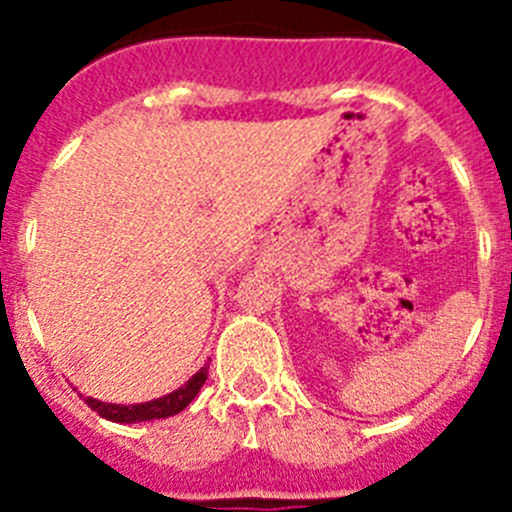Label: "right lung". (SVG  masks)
<instances>
[{
	"label": "right lung",
	"mask_w": 512,
	"mask_h": 512,
	"mask_svg": "<svg viewBox=\"0 0 512 512\" xmlns=\"http://www.w3.org/2000/svg\"><path fill=\"white\" fill-rule=\"evenodd\" d=\"M205 379H207V366H202L200 372L194 374L184 387H179V390H174L166 397H158V400L140 402V405H112V402L92 400V397H84V400H87L89 408L97 410V413L107 420H115V423H143V420H158V418H169V415L182 413L189 402L197 397V392L202 390Z\"/></svg>",
	"instance_id": "add662e5"
}]
</instances>
